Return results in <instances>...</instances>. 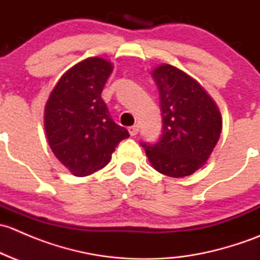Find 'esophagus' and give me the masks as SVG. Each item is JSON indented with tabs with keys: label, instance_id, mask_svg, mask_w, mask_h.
<instances>
[{
	"label": "esophagus",
	"instance_id": "34e87169",
	"mask_svg": "<svg viewBox=\"0 0 260 260\" xmlns=\"http://www.w3.org/2000/svg\"><path fill=\"white\" fill-rule=\"evenodd\" d=\"M128 131H129V135L131 136H136L138 132H140V125H138V124L132 125V127L128 128Z\"/></svg>",
	"mask_w": 260,
	"mask_h": 260
}]
</instances>
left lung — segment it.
Here are the masks:
<instances>
[{
    "instance_id": "left-lung-1",
    "label": "left lung",
    "mask_w": 260,
    "mask_h": 260,
    "mask_svg": "<svg viewBox=\"0 0 260 260\" xmlns=\"http://www.w3.org/2000/svg\"><path fill=\"white\" fill-rule=\"evenodd\" d=\"M152 77L159 93L162 136L154 145H141L156 171L175 179L192 175L219 141L221 114L205 89L182 70L162 64Z\"/></svg>"
}]
</instances>
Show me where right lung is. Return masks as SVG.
I'll use <instances>...</instances> for the list:
<instances>
[{
    "label": "right lung",
    "mask_w": 260,
    "mask_h": 260,
    "mask_svg": "<svg viewBox=\"0 0 260 260\" xmlns=\"http://www.w3.org/2000/svg\"><path fill=\"white\" fill-rule=\"evenodd\" d=\"M112 70V62L88 57L60 78L46 102L44 125L50 148L74 176L106 167L115 147L129 137L102 99Z\"/></svg>",
    "instance_id": "right-lung-1"
}]
</instances>
